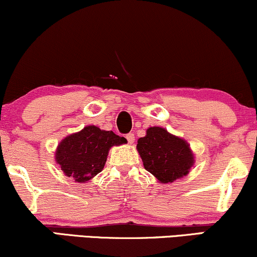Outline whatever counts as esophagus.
Segmentation results:
<instances>
[{
	"label": "esophagus",
	"mask_w": 257,
	"mask_h": 257,
	"mask_svg": "<svg viewBox=\"0 0 257 257\" xmlns=\"http://www.w3.org/2000/svg\"><path fill=\"white\" fill-rule=\"evenodd\" d=\"M126 139H127L128 144H134L135 143V135L134 134L126 135Z\"/></svg>",
	"instance_id": "obj_1"
}]
</instances>
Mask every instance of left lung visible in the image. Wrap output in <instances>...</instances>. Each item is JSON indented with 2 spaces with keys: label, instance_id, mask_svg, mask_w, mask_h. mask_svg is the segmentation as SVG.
<instances>
[{
  "label": "left lung",
  "instance_id": "8db88e82",
  "mask_svg": "<svg viewBox=\"0 0 257 257\" xmlns=\"http://www.w3.org/2000/svg\"><path fill=\"white\" fill-rule=\"evenodd\" d=\"M137 150L144 168L160 182L169 183L186 176L194 164L189 144L163 127H149L138 139Z\"/></svg>",
  "mask_w": 257,
  "mask_h": 257
}]
</instances>
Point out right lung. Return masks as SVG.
Masks as SVG:
<instances>
[{
  "instance_id": "obj_1",
  "label": "right lung",
  "mask_w": 257,
  "mask_h": 257,
  "mask_svg": "<svg viewBox=\"0 0 257 257\" xmlns=\"http://www.w3.org/2000/svg\"><path fill=\"white\" fill-rule=\"evenodd\" d=\"M112 131L90 125L65 137L58 144L56 162L66 176L76 182H87L103 169L109 149L126 143Z\"/></svg>"
}]
</instances>
